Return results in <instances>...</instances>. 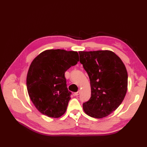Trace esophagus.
Segmentation results:
<instances>
[{"label": "esophagus", "mask_w": 147, "mask_h": 147, "mask_svg": "<svg viewBox=\"0 0 147 147\" xmlns=\"http://www.w3.org/2000/svg\"><path fill=\"white\" fill-rule=\"evenodd\" d=\"M80 94V90H79L78 91H77V92H75V93H74V95H75V96H78Z\"/></svg>", "instance_id": "obj_1"}]
</instances>
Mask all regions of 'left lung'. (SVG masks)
I'll return each mask as SVG.
<instances>
[{"label": "left lung", "instance_id": "left-lung-1", "mask_svg": "<svg viewBox=\"0 0 147 147\" xmlns=\"http://www.w3.org/2000/svg\"><path fill=\"white\" fill-rule=\"evenodd\" d=\"M78 53L91 89L90 100L83 104L84 112L93 118L105 117L118 107L126 96V67L115 53L109 50Z\"/></svg>", "mask_w": 147, "mask_h": 147}]
</instances>
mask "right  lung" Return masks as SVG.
Segmentation results:
<instances>
[{"mask_svg": "<svg viewBox=\"0 0 147 147\" xmlns=\"http://www.w3.org/2000/svg\"><path fill=\"white\" fill-rule=\"evenodd\" d=\"M79 61L78 53L64 50H48L31 63L26 84L30 100L36 109L48 117L64 115L70 99L65 71Z\"/></svg>", "mask_w": 147, "mask_h": 147, "instance_id": "right-lung-1", "label": "right lung"}]
</instances>
